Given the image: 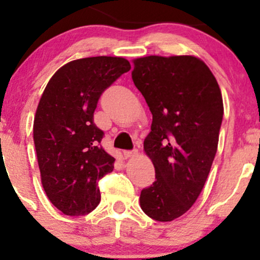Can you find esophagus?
Segmentation results:
<instances>
[{
	"label": "esophagus",
	"instance_id": "34e87169",
	"mask_svg": "<svg viewBox=\"0 0 260 260\" xmlns=\"http://www.w3.org/2000/svg\"><path fill=\"white\" fill-rule=\"evenodd\" d=\"M137 154H138V150H137V149H133V150H124L123 151V155H124V157H126V159H128V157L136 156Z\"/></svg>",
	"mask_w": 260,
	"mask_h": 260
}]
</instances>
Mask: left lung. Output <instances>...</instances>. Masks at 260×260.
<instances>
[{"instance_id":"left-lung-1","label":"left lung","mask_w":260,"mask_h":260,"mask_svg":"<svg viewBox=\"0 0 260 260\" xmlns=\"http://www.w3.org/2000/svg\"><path fill=\"white\" fill-rule=\"evenodd\" d=\"M133 62V83L153 115L144 150L156 178L140 193V208L156 221H172L194 204L210 172L223 116L221 91L194 56Z\"/></svg>"}]
</instances>
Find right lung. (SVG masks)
Returning <instances> with one entry per match:
<instances>
[{
	"label": "right lung",
	"mask_w": 260,
	"mask_h": 260,
	"mask_svg": "<svg viewBox=\"0 0 260 260\" xmlns=\"http://www.w3.org/2000/svg\"><path fill=\"white\" fill-rule=\"evenodd\" d=\"M129 70L123 57L76 59L53 74L41 95L32 131L41 183L66 215H85L100 203L98 182L112 172L115 157L101 147L94 111L101 94Z\"/></svg>",
	"instance_id": "1"
}]
</instances>
